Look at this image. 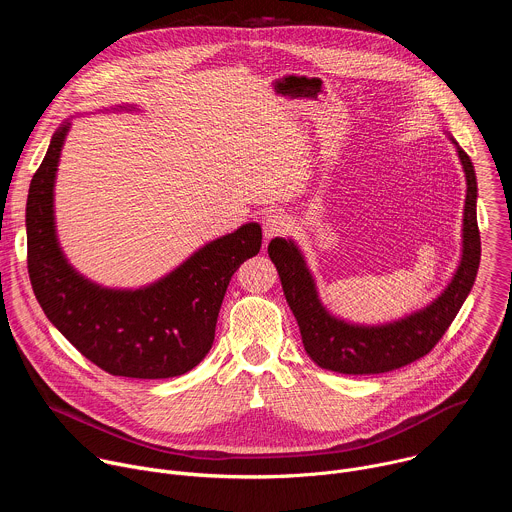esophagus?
Masks as SVG:
<instances>
[{
  "label": "esophagus",
  "instance_id": "esophagus-1",
  "mask_svg": "<svg viewBox=\"0 0 512 512\" xmlns=\"http://www.w3.org/2000/svg\"><path fill=\"white\" fill-rule=\"evenodd\" d=\"M289 229H291V218L285 212H275L263 221V235H265L267 241L273 239V237L289 233Z\"/></svg>",
  "mask_w": 512,
  "mask_h": 512
}]
</instances>
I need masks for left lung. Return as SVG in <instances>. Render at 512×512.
Listing matches in <instances>:
<instances>
[{
    "instance_id": "8db88e82",
    "label": "left lung",
    "mask_w": 512,
    "mask_h": 512,
    "mask_svg": "<svg viewBox=\"0 0 512 512\" xmlns=\"http://www.w3.org/2000/svg\"><path fill=\"white\" fill-rule=\"evenodd\" d=\"M466 176L460 263L427 306L383 324H358L332 314L320 294L316 277L294 239H271L267 253L279 273L283 296L294 312L304 348L320 369L342 375H379L405 367L425 356L440 340L474 285L480 265V233L476 221L478 184L472 160L448 133Z\"/></svg>"
}]
</instances>
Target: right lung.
I'll return each instance as SVG.
<instances>
[{"instance_id": "add662e5", "label": "right lung", "mask_w": 512, "mask_h": 512, "mask_svg": "<svg viewBox=\"0 0 512 512\" xmlns=\"http://www.w3.org/2000/svg\"><path fill=\"white\" fill-rule=\"evenodd\" d=\"M139 111L137 105L111 109ZM72 117L54 131L26 204L28 273L46 318L99 369L129 379H170L208 354L227 285L261 249V227L208 241L176 269L137 289L105 287L72 267L60 247L54 186Z\"/></svg>"}]
</instances>
